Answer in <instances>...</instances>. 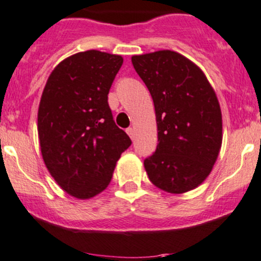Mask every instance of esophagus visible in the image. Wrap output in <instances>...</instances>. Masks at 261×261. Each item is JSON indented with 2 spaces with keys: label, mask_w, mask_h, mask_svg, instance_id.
Returning <instances> with one entry per match:
<instances>
[{
  "label": "esophagus",
  "mask_w": 261,
  "mask_h": 261,
  "mask_svg": "<svg viewBox=\"0 0 261 261\" xmlns=\"http://www.w3.org/2000/svg\"><path fill=\"white\" fill-rule=\"evenodd\" d=\"M126 133H127V135L130 136L131 139H133L134 138V134H135V130H134L133 127H128L127 130H126Z\"/></svg>",
  "instance_id": "34e87169"
}]
</instances>
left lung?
<instances>
[{"label":"left lung","mask_w":261,"mask_h":261,"mask_svg":"<svg viewBox=\"0 0 261 261\" xmlns=\"http://www.w3.org/2000/svg\"><path fill=\"white\" fill-rule=\"evenodd\" d=\"M155 107L158 146L144 160L150 181L168 193L197 188L212 172L222 145L217 96L198 65L173 50L131 58Z\"/></svg>","instance_id":"8db88e82"}]
</instances>
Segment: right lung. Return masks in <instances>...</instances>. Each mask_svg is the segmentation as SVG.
<instances>
[{"mask_svg":"<svg viewBox=\"0 0 261 261\" xmlns=\"http://www.w3.org/2000/svg\"><path fill=\"white\" fill-rule=\"evenodd\" d=\"M122 63L121 55L98 50L73 54L50 73L41 94L38 133L44 163L58 186L78 199L107 188L131 145L107 102Z\"/></svg>","mask_w":261,"mask_h":261,"instance_id":"obj_1","label":"right lung"}]
</instances>
